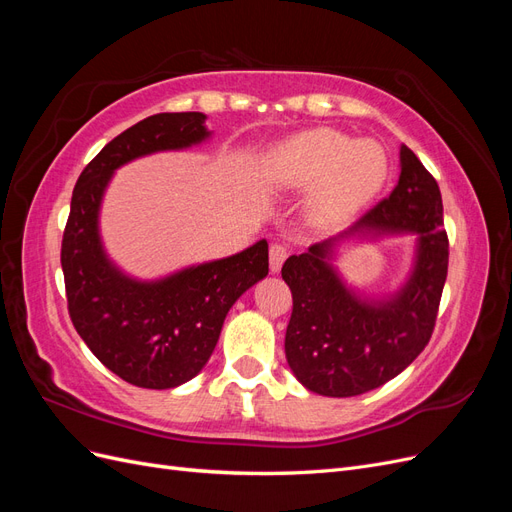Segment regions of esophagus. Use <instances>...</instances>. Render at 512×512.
Wrapping results in <instances>:
<instances>
[{
    "label": "esophagus",
    "mask_w": 512,
    "mask_h": 512,
    "mask_svg": "<svg viewBox=\"0 0 512 512\" xmlns=\"http://www.w3.org/2000/svg\"><path fill=\"white\" fill-rule=\"evenodd\" d=\"M286 258H288L286 245H282V243H273V245H271V250H269V267H271V271H273V273L280 271Z\"/></svg>",
    "instance_id": "34e87169"
}]
</instances>
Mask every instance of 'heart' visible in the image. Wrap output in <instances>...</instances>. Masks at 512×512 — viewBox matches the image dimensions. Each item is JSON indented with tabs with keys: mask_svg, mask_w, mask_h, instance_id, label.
<instances>
[{
	"mask_svg": "<svg viewBox=\"0 0 512 512\" xmlns=\"http://www.w3.org/2000/svg\"><path fill=\"white\" fill-rule=\"evenodd\" d=\"M265 181L275 192H309L305 218L331 228L359 213L389 177V156L376 141L316 128L275 145L265 162Z\"/></svg>",
	"mask_w": 512,
	"mask_h": 512,
	"instance_id": "obj_1",
	"label": "heart"
}]
</instances>
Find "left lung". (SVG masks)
Instances as JSON below:
<instances>
[{
  "mask_svg": "<svg viewBox=\"0 0 512 512\" xmlns=\"http://www.w3.org/2000/svg\"><path fill=\"white\" fill-rule=\"evenodd\" d=\"M399 181L348 230L290 256L282 277L292 292L286 359L307 391L354 397L399 376L427 346L436 324L448 269V237L436 179L406 145ZM414 234L409 280L389 298H365L332 265L348 238Z\"/></svg>",
  "mask_w": 512,
  "mask_h": 512,
  "instance_id": "obj_1",
  "label": "left lung"
}]
</instances>
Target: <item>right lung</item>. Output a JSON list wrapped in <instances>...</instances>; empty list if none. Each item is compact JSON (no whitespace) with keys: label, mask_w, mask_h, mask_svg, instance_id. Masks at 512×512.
Listing matches in <instances>:
<instances>
[{"label":"right lung","mask_w":512,"mask_h":512,"mask_svg":"<svg viewBox=\"0 0 512 512\" xmlns=\"http://www.w3.org/2000/svg\"><path fill=\"white\" fill-rule=\"evenodd\" d=\"M203 113H160L115 136L74 185L61 241L68 312L98 361L141 389H175L203 369L228 309L269 273L265 239L228 258L160 280H136L108 258L100 237L102 198L113 173L136 158L207 141Z\"/></svg>","instance_id":"add662e5"}]
</instances>
